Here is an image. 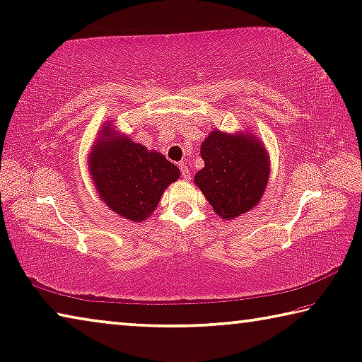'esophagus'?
Returning <instances> with one entry per match:
<instances>
[{"mask_svg":"<svg viewBox=\"0 0 362 362\" xmlns=\"http://www.w3.org/2000/svg\"><path fill=\"white\" fill-rule=\"evenodd\" d=\"M179 168H180V175H182V179H183V180H188V179H190V169H188L185 164H180Z\"/></svg>","mask_w":362,"mask_h":362,"instance_id":"esophagus-1","label":"esophagus"}]
</instances>
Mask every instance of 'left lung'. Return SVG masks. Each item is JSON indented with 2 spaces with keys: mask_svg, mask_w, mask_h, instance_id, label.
<instances>
[{
  "mask_svg": "<svg viewBox=\"0 0 362 362\" xmlns=\"http://www.w3.org/2000/svg\"><path fill=\"white\" fill-rule=\"evenodd\" d=\"M204 168L194 183L222 219L253 209L262 198L269 175L267 154L253 136L212 130L202 143Z\"/></svg>",
  "mask_w": 362,
  "mask_h": 362,
  "instance_id": "1",
  "label": "left lung"
}]
</instances>
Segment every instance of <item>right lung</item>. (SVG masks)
I'll use <instances>...</instances> for the list:
<instances>
[{
  "instance_id": "add662e5",
  "label": "right lung",
  "mask_w": 362,
  "mask_h": 362,
  "mask_svg": "<svg viewBox=\"0 0 362 362\" xmlns=\"http://www.w3.org/2000/svg\"><path fill=\"white\" fill-rule=\"evenodd\" d=\"M101 136L90 154V169L103 202L125 219L145 221L165 188L179 179V168L109 127Z\"/></svg>"
}]
</instances>
